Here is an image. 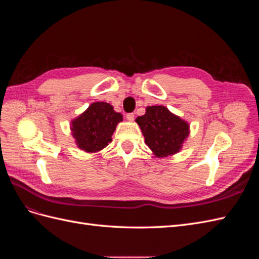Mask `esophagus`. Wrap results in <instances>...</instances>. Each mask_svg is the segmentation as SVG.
<instances>
[{"instance_id":"obj_1","label":"esophagus","mask_w":259,"mask_h":259,"mask_svg":"<svg viewBox=\"0 0 259 259\" xmlns=\"http://www.w3.org/2000/svg\"><path fill=\"white\" fill-rule=\"evenodd\" d=\"M126 119L128 120V121H134V119H135V115H134V113H127L126 114Z\"/></svg>"}]
</instances>
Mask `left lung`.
I'll list each match as a JSON object with an SVG mask.
<instances>
[{
    "mask_svg": "<svg viewBox=\"0 0 259 259\" xmlns=\"http://www.w3.org/2000/svg\"><path fill=\"white\" fill-rule=\"evenodd\" d=\"M136 122L143 131L146 144L160 158L178 152L189 134L188 124L163 106L148 107Z\"/></svg>",
    "mask_w": 259,
    "mask_h": 259,
    "instance_id": "obj_1",
    "label": "left lung"
}]
</instances>
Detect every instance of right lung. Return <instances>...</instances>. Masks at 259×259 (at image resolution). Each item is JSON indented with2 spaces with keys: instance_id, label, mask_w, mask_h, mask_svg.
I'll list each match as a JSON object with an SVG mask.
<instances>
[{
  "instance_id": "right-lung-1",
  "label": "right lung",
  "mask_w": 259,
  "mask_h": 259,
  "mask_svg": "<svg viewBox=\"0 0 259 259\" xmlns=\"http://www.w3.org/2000/svg\"><path fill=\"white\" fill-rule=\"evenodd\" d=\"M122 114L107 103H94L72 121L71 131L76 144L86 152H95L108 146Z\"/></svg>"
}]
</instances>
